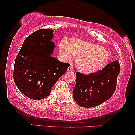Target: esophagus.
Instances as JSON below:
<instances>
[{"label": "esophagus", "instance_id": "obj_1", "mask_svg": "<svg viewBox=\"0 0 135 135\" xmlns=\"http://www.w3.org/2000/svg\"><path fill=\"white\" fill-rule=\"evenodd\" d=\"M73 70H74V69H73V67L72 66H70L68 67V69H67L68 72H72Z\"/></svg>", "mask_w": 135, "mask_h": 135}]
</instances>
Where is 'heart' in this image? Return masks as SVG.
Instances as JSON below:
<instances>
[{
    "label": "heart",
    "mask_w": 135,
    "mask_h": 135,
    "mask_svg": "<svg viewBox=\"0 0 135 135\" xmlns=\"http://www.w3.org/2000/svg\"><path fill=\"white\" fill-rule=\"evenodd\" d=\"M60 53L63 58L71 60L75 56L77 69L84 74H95L102 70L109 60L107 49L89 41L78 38H72L69 42L66 40L60 41Z\"/></svg>",
    "instance_id": "b5f03b06"
}]
</instances>
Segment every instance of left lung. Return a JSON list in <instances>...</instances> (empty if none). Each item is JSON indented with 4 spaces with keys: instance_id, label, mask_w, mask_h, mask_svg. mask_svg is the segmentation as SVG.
<instances>
[{
    "instance_id": "obj_1",
    "label": "left lung",
    "mask_w": 135,
    "mask_h": 135,
    "mask_svg": "<svg viewBox=\"0 0 135 135\" xmlns=\"http://www.w3.org/2000/svg\"><path fill=\"white\" fill-rule=\"evenodd\" d=\"M120 65L117 60L108 63L95 74L76 73V84L73 90L75 101L80 107H93L108 100L114 93Z\"/></svg>"
}]
</instances>
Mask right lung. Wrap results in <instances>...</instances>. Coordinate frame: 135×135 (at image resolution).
I'll use <instances>...</instances> for the list:
<instances>
[{
    "label": "right lung",
    "instance_id": "right-lung-1",
    "mask_svg": "<svg viewBox=\"0 0 135 135\" xmlns=\"http://www.w3.org/2000/svg\"><path fill=\"white\" fill-rule=\"evenodd\" d=\"M54 31L39 29L25 39L15 60L13 78L19 90L33 100L50 94L52 86L70 66L51 56Z\"/></svg>",
    "mask_w": 135,
    "mask_h": 135
}]
</instances>
